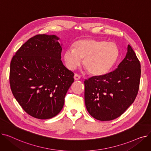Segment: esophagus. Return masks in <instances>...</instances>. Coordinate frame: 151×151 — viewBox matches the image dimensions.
<instances>
[{
    "label": "esophagus",
    "instance_id": "1",
    "mask_svg": "<svg viewBox=\"0 0 151 151\" xmlns=\"http://www.w3.org/2000/svg\"><path fill=\"white\" fill-rule=\"evenodd\" d=\"M80 78H81V76L79 75H78V74H75V75H74V79H75V80H76V81H77V80H79L80 79Z\"/></svg>",
    "mask_w": 151,
    "mask_h": 151
}]
</instances>
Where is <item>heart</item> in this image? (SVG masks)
I'll return each mask as SVG.
<instances>
[{"label":"heart","mask_w":151,"mask_h":151,"mask_svg":"<svg viewBox=\"0 0 151 151\" xmlns=\"http://www.w3.org/2000/svg\"><path fill=\"white\" fill-rule=\"evenodd\" d=\"M119 57V50L116 43L91 38L80 40L73 44V49H67L63 53L68 69H75L83 59L84 67L93 76L106 74Z\"/></svg>","instance_id":"1"}]
</instances>
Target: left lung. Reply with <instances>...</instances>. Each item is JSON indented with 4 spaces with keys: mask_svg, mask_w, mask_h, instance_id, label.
<instances>
[{
    "mask_svg": "<svg viewBox=\"0 0 151 151\" xmlns=\"http://www.w3.org/2000/svg\"><path fill=\"white\" fill-rule=\"evenodd\" d=\"M141 65L130 45L117 68L84 81V100L89 113L101 121L121 116L133 103L139 89Z\"/></svg>",
    "mask_w": 151,
    "mask_h": 151,
    "instance_id": "8db88e82",
    "label": "left lung"
}]
</instances>
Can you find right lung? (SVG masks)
<instances>
[{
  "mask_svg": "<svg viewBox=\"0 0 151 151\" xmlns=\"http://www.w3.org/2000/svg\"><path fill=\"white\" fill-rule=\"evenodd\" d=\"M55 35H37L23 44L10 63V84L25 111L47 119L62 110L74 74L61 60L62 45Z\"/></svg>",
  "mask_w": 151,
  "mask_h": 151,
  "instance_id": "right-lung-1",
  "label": "right lung"
}]
</instances>
